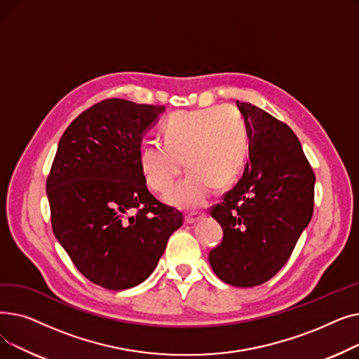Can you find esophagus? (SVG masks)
Listing matches in <instances>:
<instances>
[{
  "label": "esophagus",
  "instance_id": "esophagus-1",
  "mask_svg": "<svg viewBox=\"0 0 359 359\" xmlns=\"http://www.w3.org/2000/svg\"><path fill=\"white\" fill-rule=\"evenodd\" d=\"M203 217H205L203 212H189V214H186L184 221H186L187 224H195V222L201 221Z\"/></svg>",
  "mask_w": 359,
  "mask_h": 359
}]
</instances>
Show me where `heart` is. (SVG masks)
<instances>
[{"mask_svg": "<svg viewBox=\"0 0 359 359\" xmlns=\"http://www.w3.org/2000/svg\"><path fill=\"white\" fill-rule=\"evenodd\" d=\"M163 144L140 151L141 172L157 194H167L183 170L187 176L165 199L179 208L203 205L211 189L224 191L238 179L249 154L246 122L234 107L176 111L161 126Z\"/></svg>", "mask_w": 359, "mask_h": 359, "instance_id": "heart-1", "label": "heart"}]
</instances>
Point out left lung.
Listing matches in <instances>:
<instances>
[{"instance_id":"8db88e82","label":"left lung","mask_w":359,"mask_h":359,"mask_svg":"<svg viewBox=\"0 0 359 359\" xmlns=\"http://www.w3.org/2000/svg\"><path fill=\"white\" fill-rule=\"evenodd\" d=\"M249 135V163L211 215L222 241L210 253L215 275L249 288L288 262L314 208L316 176L292 129L246 102H236Z\"/></svg>"}]
</instances>
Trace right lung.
<instances>
[{
	"label": "right lung",
	"instance_id": "obj_1",
	"mask_svg": "<svg viewBox=\"0 0 359 359\" xmlns=\"http://www.w3.org/2000/svg\"><path fill=\"white\" fill-rule=\"evenodd\" d=\"M164 106L106 99L65 129L46 180L55 237L93 284L111 291L154 272L183 215L147 189L140 151Z\"/></svg>",
	"mask_w": 359,
	"mask_h": 359
}]
</instances>
